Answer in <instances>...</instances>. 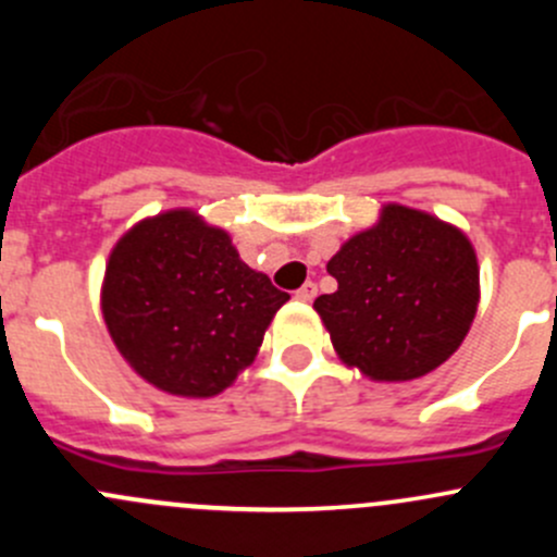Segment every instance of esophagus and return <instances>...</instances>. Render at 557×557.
I'll return each mask as SVG.
<instances>
[{
    "instance_id": "1",
    "label": "esophagus",
    "mask_w": 557,
    "mask_h": 557,
    "mask_svg": "<svg viewBox=\"0 0 557 557\" xmlns=\"http://www.w3.org/2000/svg\"><path fill=\"white\" fill-rule=\"evenodd\" d=\"M314 296H318V285L314 283H305L299 290H296V299L299 301H312Z\"/></svg>"
}]
</instances>
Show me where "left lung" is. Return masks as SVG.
<instances>
[{"instance_id":"left-lung-1","label":"left lung","mask_w":557,"mask_h":557,"mask_svg":"<svg viewBox=\"0 0 557 557\" xmlns=\"http://www.w3.org/2000/svg\"><path fill=\"white\" fill-rule=\"evenodd\" d=\"M339 288L314 299L342 363L409 383L447 361L474 323L480 267L463 232L431 212L383 205L329 261Z\"/></svg>"}]
</instances>
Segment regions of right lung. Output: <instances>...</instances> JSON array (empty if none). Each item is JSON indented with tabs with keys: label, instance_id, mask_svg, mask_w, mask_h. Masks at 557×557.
<instances>
[{
	"label": "right lung",
	"instance_id": "1",
	"mask_svg": "<svg viewBox=\"0 0 557 557\" xmlns=\"http://www.w3.org/2000/svg\"><path fill=\"white\" fill-rule=\"evenodd\" d=\"M290 296L196 210L134 223L107 258L102 314L117 352L159 391L210 398L258 356Z\"/></svg>",
	"mask_w": 557,
	"mask_h": 557
}]
</instances>
